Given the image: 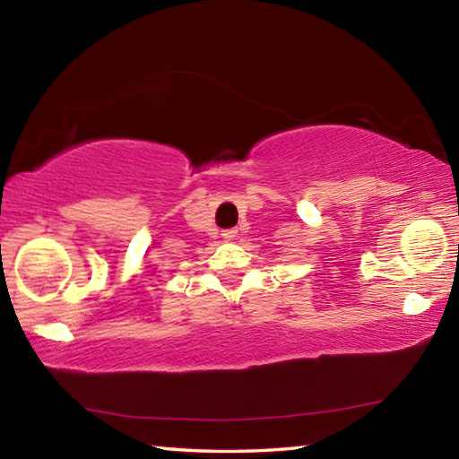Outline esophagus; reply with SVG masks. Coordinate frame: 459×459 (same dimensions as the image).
<instances>
[{"label":"esophagus","mask_w":459,"mask_h":459,"mask_svg":"<svg viewBox=\"0 0 459 459\" xmlns=\"http://www.w3.org/2000/svg\"><path fill=\"white\" fill-rule=\"evenodd\" d=\"M237 232H238L237 229H224V230H222V238H224V240H232V238L237 237Z\"/></svg>","instance_id":"34e87169"}]
</instances>
